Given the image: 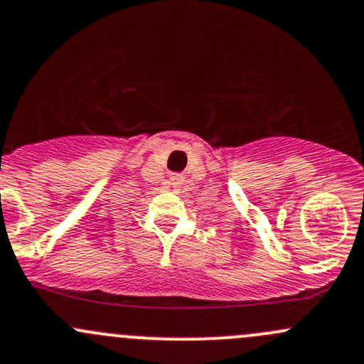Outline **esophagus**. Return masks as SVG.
Returning <instances> with one entry per match:
<instances>
[{"mask_svg": "<svg viewBox=\"0 0 364 364\" xmlns=\"http://www.w3.org/2000/svg\"><path fill=\"white\" fill-rule=\"evenodd\" d=\"M170 182H171V186H173V187H178L182 183V177H181V175H173V177L170 178Z\"/></svg>", "mask_w": 364, "mask_h": 364, "instance_id": "1", "label": "esophagus"}]
</instances>
